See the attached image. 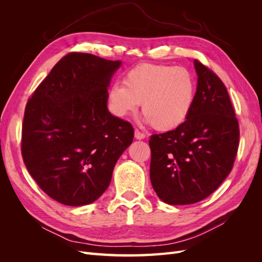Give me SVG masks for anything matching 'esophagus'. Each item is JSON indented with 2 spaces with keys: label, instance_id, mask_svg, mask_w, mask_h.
Here are the masks:
<instances>
[{
  "label": "esophagus",
  "instance_id": "esophagus-1",
  "mask_svg": "<svg viewBox=\"0 0 262 262\" xmlns=\"http://www.w3.org/2000/svg\"><path fill=\"white\" fill-rule=\"evenodd\" d=\"M134 137H136V139L138 140H143L145 138V134L143 132H141L140 130L136 129V131H134Z\"/></svg>",
  "mask_w": 262,
  "mask_h": 262
}]
</instances>
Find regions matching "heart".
I'll use <instances>...</instances> for the list:
<instances>
[{
    "label": "heart",
    "instance_id": "heart-1",
    "mask_svg": "<svg viewBox=\"0 0 262 262\" xmlns=\"http://www.w3.org/2000/svg\"><path fill=\"white\" fill-rule=\"evenodd\" d=\"M123 85L109 90V106L117 117L138 109L155 129L167 131L184 123L191 113L196 95L193 75L185 68L144 63L131 69Z\"/></svg>",
    "mask_w": 262,
    "mask_h": 262
}]
</instances>
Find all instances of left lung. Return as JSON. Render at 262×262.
Here are the masks:
<instances>
[{"label":"left lung","instance_id":"obj_1","mask_svg":"<svg viewBox=\"0 0 262 262\" xmlns=\"http://www.w3.org/2000/svg\"><path fill=\"white\" fill-rule=\"evenodd\" d=\"M198 86L187 120L150 136L149 178L157 195L172 205L192 204L228 176L239 145V124L221 78L194 60Z\"/></svg>","mask_w":262,"mask_h":262}]
</instances>
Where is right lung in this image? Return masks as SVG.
<instances>
[{
  "label": "right lung",
  "mask_w": 262,
  "mask_h": 262,
  "mask_svg": "<svg viewBox=\"0 0 262 262\" xmlns=\"http://www.w3.org/2000/svg\"><path fill=\"white\" fill-rule=\"evenodd\" d=\"M120 64L70 52L27 101L24 163L42 191L62 204L96 201L108 188L118 158L132 143V124L107 108V87Z\"/></svg>",
  "instance_id": "right-lung-1"
}]
</instances>
